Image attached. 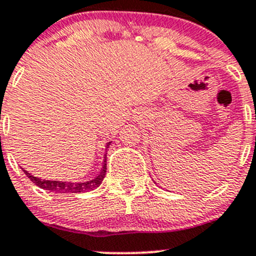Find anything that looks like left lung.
<instances>
[{"label": "left lung", "mask_w": 256, "mask_h": 256, "mask_svg": "<svg viewBox=\"0 0 256 256\" xmlns=\"http://www.w3.org/2000/svg\"><path fill=\"white\" fill-rule=\"evenodd\" d=\"M154 183H155V182H154Z\"/></svg>", "instance_id": "left-lung-1"}]
</instances>
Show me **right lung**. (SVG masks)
<instances>
[{
  "mask_svg": "<svg viewBox=\"0 0 256 256\" xmlns=\"http://www.w3.org/2000/svg\"><path fill=\"white\" fill-rule=\"evenodd\" d=\"M111 142L107 144L106 148L110 146ZM106 155H104V166H102L101 172L96 178H93L92 180H87V182H80V183H73V182H63V180H46V179H40L38 176H31L28 170L22 169L24 173L28 176V178L38 186V187L42 188V190H50V192H56V193H84L88 190H93L97 187H100L104 180V178L106 176Z\"/></svg>",
  "mask_w": 256,
  "mask_h": 256,
  "instance_id": "1",
  "label": "right lung"
}]
</instances>
